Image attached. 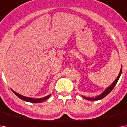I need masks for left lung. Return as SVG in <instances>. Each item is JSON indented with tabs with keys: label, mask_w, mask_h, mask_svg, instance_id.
Masks as SVG:
<instances>
[{
	"label": "left lung",
	"mask_w": 127,
	"mask_h": 127,
	"mask_svg": "<svg viewBox=\"0 0 127 127\" xmlns=\"http://www.w3.org/2000/svg\"><path fill=\"white\" fill-rule=\"evenodd\" d=\"M121 72H122V68H121V69L120 70V72H119V74L118 76L117 77V78L115 79V80L113 82L112 84H111V85H110L107 88H106L105 90L101 94L99 95H98V96L95 97H84V96H82V97L84 99H88V100H91V101H97V100H100V99H102L103 98H104L106 96V95H107L109 94V93L111 92V90H112L113 89V88L115 87V86L116 85V84L117 83V82H118L119 79V78H120L121 76Z\"/></svg>",
	"instance_id": "8db88e82"
}]
</instances>
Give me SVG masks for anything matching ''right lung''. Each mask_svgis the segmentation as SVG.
<instances>
[{"mask_svg":"<svg viewBox=\"0 0 127 127\" xmlns=\"http://www.w3.org/2000/svg\"><path fill=\"white\" fill-rule=\"evenodd\" d=\"M12 92L14 93L20 99H22V100L25 101H27V102H30V103H41V102H42V101H44L45 100H47V99L49 98L50 95H51V94H49V95H47V96L45 97H43V98L33 99V98H30V97H28L23 96V95H22L16 93V92H14V90H12Z\"/></svg>","mask_w":127,"mask_h":127,"instance_id":"1","label":"right lung"}]
</instances>
